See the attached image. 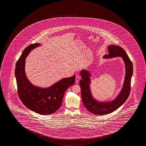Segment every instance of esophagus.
Masks as SVG:
<instances>
[{
	"label": "esophagus",
	"instance_id": "1",
	"mask_svg": "<svg viewBox=\"0 0 146 146\" xmlns=\"http://www.w3.org/2000/svg\"><path fill=\"white\" fill-rule=\"evenodd\" d=\"M79 80H80V77L78 76H77L75 78V81L77 83H78L79 82Z\"/></svg>",
	"mask_w": 146,
	"mask_h": 146
}]
</instances>
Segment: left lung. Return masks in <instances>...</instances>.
Segmentation results:
<instances>
[{
    "instance_id": "1",
    "label": "left lung",
    "mask_w": 146,
    "mask_h": 146,
    "mask_svg": "<svg viewBox=\"0 0 146 146\" xmlns=\"http://www.w3.org/2000/svg\"><path fill=\"white\" fill-rule=\"evenodd\" d=\"M109 54L104 55L105 58L120 56L123 58L126 68V74L124 83L122 90L118 96L111 101L99 102L95 99L91 94L90 84L91 83V74L84 70L80 74L82 79L79 81L81 88L82 100L85 108L95 115H107L117 110L126 101L128 98L131 89V80L133 74V65L126 51L118 46H109L108 47Z\"/></svg>"
}]
</instances>
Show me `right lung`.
I'll list each match as a JSON object with an SVG mask.
<instances>
[{"label": "right lung", "mask_w": 146, "mask_h": 146, "mask_svg": "<svg viewBox=\"0 0 146 146\" xmlns=\"http://www.w3.org/2000/svg\"><path fill=\"white\" fill-rule=\"evenodd\" d=\"M40 45H29L22 53L15 68L18 94L27 108L42 115L52 114L60 107L65 92L73 85L75 76L65 78L47 88L35 86L29 82L25 73V58L31 50Z\"/></svg>", "instance_id": "obj_1"}]
</instances>
